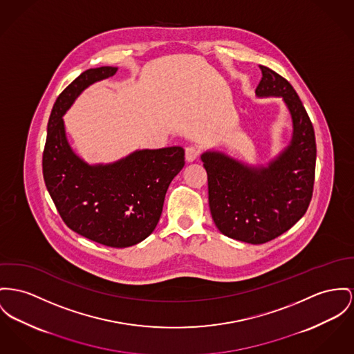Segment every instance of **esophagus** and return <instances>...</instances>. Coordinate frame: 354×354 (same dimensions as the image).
<instances>
[{"instance_id": "obj_1", "label": "esophagus", "mask_w": 354, "mask_h": 354, "mask_svg": "<svg viewBox=\"0 0 354 354\" xmlns=\"http://www.w3.org/2000/svg\"><path fill=\"white\" fill-rule=\"evenodd\" d=\"M198 156H200V150H198L197 147L188 146V147L185 149V160H187L188 162L196 161V160L198 158Z\"/></svg>"}]
</instances>
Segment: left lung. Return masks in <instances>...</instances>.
Instances as JSON below:
<instances>
[{
  "label": "left lung",
  "instance_id": "left-lung-1",
  "mask_svg": "<svg viewBox=\"0 0 354 354\" xmlns=\"http://www.w3.org/2000/svg\"><path fill=\"white\" fill-rule=\"evenodd\" d=\"M259 67L255 94L282 96L292 119L290 145L267 166L247 165L214 150L201 156L216 227L223 235L251 244L282 235L306 213L317 157L313 123L299 96L279 73Z\"/></svg>",
  "mask_w": 354,
  "mask_h": 354
}]
</instances>
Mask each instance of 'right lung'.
<instances>
[{
	"label": "right lung",
	"instance_id": "obj_1",
	"mask_svg": "<svg viewBox=\"0 0 354 354\" xmlns=\"http://www.w3.org/2000/svg\"><path fill=\"white\" fill-rule=\"evenodd\" d=\"M117 67L80 73L56 99L48 120L43 176L63 221L99 244L124 248L150 235L162 213L166 190L185 165L180 146L137 150L113 164L88 165L66 137L63 115L75 99Z\"/></svg>",
	"mask_w": 354,
	"mask_h": 354
}]
</instances>
